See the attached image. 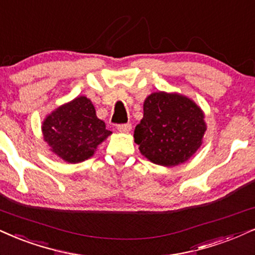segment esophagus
I'll return each instance as SVG.
<instances>
[{
	"label": "esophagus",
	"mask_w": 255,
	"mask_h": 255,
	"mask_svg": "<svg viewBox=\"0 0 255 255\" xmlns=\"http://www.w3.org/2000/svg\"><path fill=\"white\" fill-rule=\"evenodd\" d=\"M131 124L130 123H127V124H119L118 125V130L121 131V132H130L131 131Z\"/></svg>",
	"instance_id": "34e87169"
}]
</instances>
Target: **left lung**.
<instances>
[{"instance_id": "obj_1", "label": "left lung", "mask_w": 255, "mask_h": 255, "mask_svg": "<svg viewBox=\"0 0 255 255\" xmlns=\"http://www.w3.org/2000/svg\"><path fill=\"white\" fill-rule=\"evenodd\" d=\"M134 142L149 161L175 166L190 158L202 144L204 115L193 100L177 93L155 92L145 99Z\"/></svg>"}]
</instances>
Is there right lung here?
I'll use <instances>...</instances> for the list:
<instances>
[{
	"label": "right lung",
	"instance_id": "1",
	"mask_svg": "<svg viewBox=\"0 0 255 255\" xmlns=\"http://www.w3.org/2000/svg\"><path fill=\"white\" fill-rule=\"evenodd\" d=\"M42 133L56 156L65 162L79 163L93 156L97 146L112 132L97 117L92 102L81 96L47 116Z\"/></svg>",
	"mask_w": 255,
	"mask_h": 255
}]
</instances>
